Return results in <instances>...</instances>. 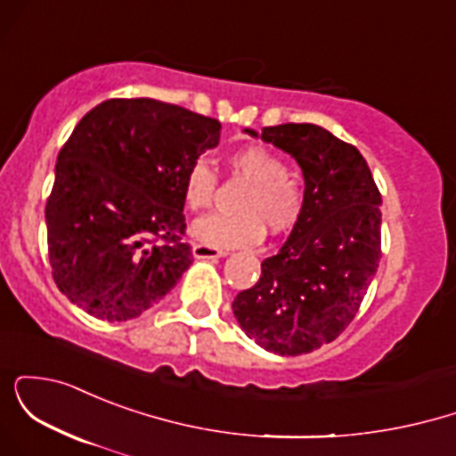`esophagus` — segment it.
Segmentation results:
<instances>
[{"label":"esophagus","instance_id":"34e87169","mask_svg":"<svg viewBox=\"0 0 456 456\" xmlns=\"http://www.w3.org/2000/svg\"><path fill=\"white\" fill-rule=\"evenodd\" d=\"M224 255H227L224 250L212 248V246H203V244L192 246V257L195 259H221Z\"/></svg>","mask_w":456,"mask_h":456}]
</instances>
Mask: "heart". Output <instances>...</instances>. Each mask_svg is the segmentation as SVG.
<instances>
[{
    "mask_svg": "<svg viewBox=\"0 0 456 456\" xmlns=\"http://www.w3.org/2000/svg\"><path fill=\"white\" fill-rule=\"evenodd\" d=\"M235 175L250 182L240 201L242 214L197 218L191 224L192 240L212 248H240L253 246L264 238V229L279 233L296 223L302 208V191L296 180L287 175V167L279 154L264 145H246L227 159ZM216 192V174L206 160L188 167L184 177V201L191 210L210 208Z\"/></svg>",
    "mask_w": 456,
    "mask_h": 456,
    "instance_id": "heart-1",
    "label": "heart"
}]
</instances>
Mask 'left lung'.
Wrapping results in <instances>:
<instances>
[{
    "mask_svg": "<svg viewBox=\"0 0 456 456\" xmlns=\"http://www.w3.org/2000/svg\"><path fill=\"white\" fill-rule=\"evenodd\" d=\"M289 154L305 199L289 238L233 300L246 337L279 355H300L338 337L362 305L381 257V195L354 145L315 124L244 130Z\"/></svg>",
    "mask_w": 456,
    "mask_h": 456,
    "instance_id": "8db88e82",
    "label": "left lung"
}]
</instances>
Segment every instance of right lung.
Here are the masks:
<instances>
[{
	"label": "right lung",
	"instance_id": "1",
	"mask_svg": "<svg viewBox=\"0 0 456 456\" xmlns=\"http://www.w3.org/2000/svg\"><path fill=\"white\" fill-rule=\"evenodd\" d=\"M218 139V119L154 98H111L83 115L45 210L53 279L72 305L126 322L174 289L192 264L180 242L186 171Z\"/></svg>",
	"mask_w": 456,
	"mask_h": 456
}]
</instances>
